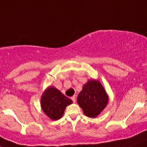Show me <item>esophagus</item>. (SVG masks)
<instances>
[{
  "instance_id": "34e87169",
  "label": "esophagus",
  "mask_w": 147,
  "mask_h": 147,
  "mask_svg": "<svg viewBox=\"0 0 147 147\" xmlns=\"http://www.w3.org/2000/svg\"><path fill=\"white\" fill-rule=\"evenodd\" d=\"M71 100H72V101L74 102H76V97H75V96H73V97H71Z\"/></svg>"
}]
</instances>
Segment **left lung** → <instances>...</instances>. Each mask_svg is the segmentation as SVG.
Segmentation results:
<instances>
[{"label":"left lung","instance_id":"1","mask_svg":"<svg viewBox=\"0 0 147 147\" xmlns=\"http://www.w3.org/2000/svg\"><path fill=\"white\" fill-rule=\"evenodd\" d=\"M77 102L84 113L89 118H95L108 103V96L99 81L89 80L79 94Z\"/></svg>","mask_w":147,"mask_h":147}]
</instances>
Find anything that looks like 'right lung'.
<instances>
[{"instance_id":"right-lung-1","label":"right lung","mask_w":147,"mask_h":147,"mask_svg":"<svg viewBox=\"0 0 147 147\" xmlns=\"http://www.w3.org/2000/svg\"><path fill=\"white\" fill-rule=\"evenodd\" d=\"M72 102L71 99L65 97L54 86L47 88L41 97V107L43 112L53 121L60 119L66 106Z\"/></svg>"}]
</instances>
